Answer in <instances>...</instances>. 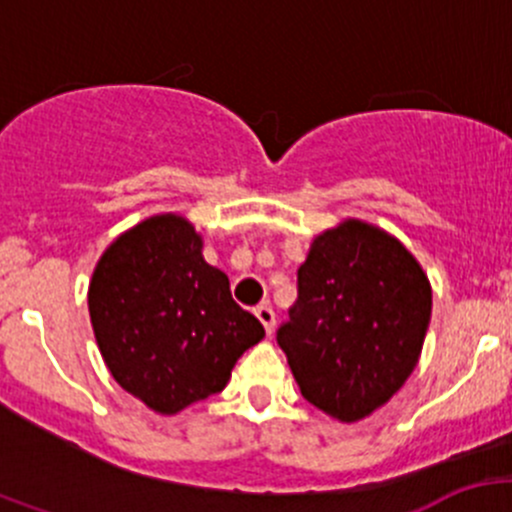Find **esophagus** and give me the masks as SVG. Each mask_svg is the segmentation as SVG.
<instances>
[{"mask_svg":"<svg viewBox=\"0 0 512 512\" xmlns=\"http://www.w3.org/2000/svg\"><path fill=\"white\" fill-rule=\"evenodd\" d=\"M255 314H257V319H260L262 322V327H265V332L267 334H272L275 332V309L270 307V304H260V307L255 309Z\"/></svg>","mask_w":512,"mask_h":512,"instance_id":"esophagus-1","label":"esophagus"}]
</instances>
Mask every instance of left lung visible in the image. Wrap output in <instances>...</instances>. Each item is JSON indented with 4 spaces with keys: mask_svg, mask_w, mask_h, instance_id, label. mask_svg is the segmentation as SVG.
<instances>
[{
    "mask_svg": "<svg viewBox=\"0 0 512 512\" xmlns=\"http://www.w3.org/2000/svg\"><path fill=\"white\" fill-rule=\"evenodd\" d=\"M431 282L416 257L361 220L314 237L277 344L309 404L339 421L384 406L416 369Z\"/></svg>",
    "mask_w": 512,
    "mask_h": 512,
    "instance_id": "obj_1",
    "label": "left lung"
}]
</instances>
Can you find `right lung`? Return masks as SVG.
<instances>
[{
  "mask_svg": "<svg viewBox=\"0 0 512 512\" xmlns=\"http://www.w3.org/2000/svg\"><path fill=\"white\" fill-rule=\"evenodd\" d=\"M89 314L113 379L158 414L225 389L235 361L265 337L230 294L183 215L143 220L108 245L89 285Z\"/></svg>",
  "mask_w": 512,
  "mask_h": 512,
  "instance_id": "add662e5",
  "label": "right lung"
}]
</instances>
